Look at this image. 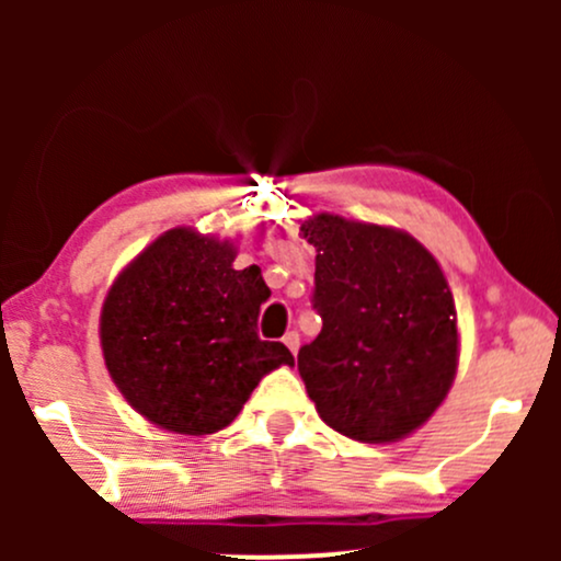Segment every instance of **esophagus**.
Returning a JSON list of instances; mask_svg holds the SVG:
<instances>
[{
    "mask_svg": "<svg viewBox=\"0 0 561 561\" xmlns=\"http://www.w3.org/2000/svg\"><path fill=\"white\" fill-rule=\"evenodd\" d=\"M282 343H285L289 347V353H293V356H295V353H298V347H300V334L295 332V330L287 332L285 337H282Z\"/></svg>",
    "mask_w": 561,
    "mask_h": 561,
    "instance_id": "1",
    "label": "esophagus"
}]
</instances>
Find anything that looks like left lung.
<instances>
[{
	"mask_svg": "<svg viewBox=\"0 0 561 561\" xmlns=\"http://www.w3.org/2000/svg\"><path fill=\"white\" fill-rule=\"evenodd\" d=\"M317 248L321 332L298 353L319 416L362 443L401 440L433 416L459 358L456 306L440 266L405 231L321 214L300 227Z\"/></svg>",
	"mask_w": 561,
	"mask_h": 561,
	"instance_id": "obj_1",
	"label": "left lung"
}]
</instances>
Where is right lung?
<instances>
[{"instance_id": "add662e5", "label": "right lung", "mask_w": 561, "mask_h": 561, "mask_svg": "<svg viewBox=\"0 0 561 561\" xmlns=\"http://www.w3.org/2000/svg\"><path fill=\"white\" fill-rule=\"evenodd\" d=\"M234 255V244L171 229L128 263L102 306L113 382L171 433H218L263 375L293 366L285 345L259 337L261 302L272 289L259 266L237 272Z\"/></svg>"}]
</instances>
